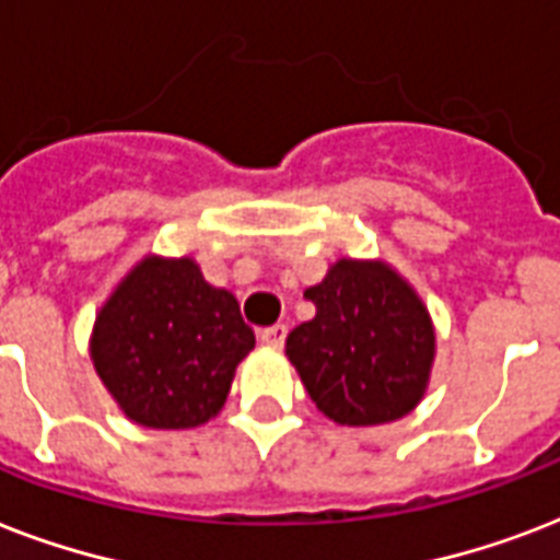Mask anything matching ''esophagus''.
Wrapping results in <instances>:
<instances>
[{
  "label": "esophagus",
  "instance_id": "34e87169",
  "mask_svg": "<svg viewBox=\"0 0 560 560\" xmlns=\"http://www.w3.org/2000/svg\"><path fill=\"white\" fill-rule=\"evenodd\" d=\"M284 337H288V325H270V328H264L261 331V342L264 346H270V349H281L284 346Z\"/></svg>",
  "mask_w": 560,
  "mask_h": 560
}]
</instances>
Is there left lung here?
<instances>
[{"instance_id":"obj_1","label":"left lung","mask_w":560,"mask_h":560,"mask_svg":"<svg viewBox=\"0 0 560 560\" xmlns=\"http://www.w3.org/2000/svg\"><path fill=\"white\" fill-rule=\"evenodd\" d=\"M316 314L284 351L319 412L349 427L386 424L424 395L435 337L418 296L386 264L342 258L305 290Z\"/></svg>"}]
</instances>
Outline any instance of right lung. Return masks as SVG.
<instances>
[{
  "instance_id": "obj_1",
  "label": "right lung",
  "mask_w": 560,
  "mask_h": 560,
  "mask_svg": "<svg viewBox=\"0 0 560 560\" xmlns=\"http://www.w3.org/2000/svg\"><path fill=\"white\" fill-rule=\"evenodd\" d=\"M253 349L237 299L211 288L191 258H144L101 307L92 334L104 386L136 424L156 430L218 416Z\"/></svg>"
}]
</instances>
